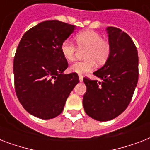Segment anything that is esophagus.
Instances as JSON below:
<instances>
[{
    "instance_id": "obj_1",
    "label": "esophagus",
    "mask_w": 150,
    "mask_h": 150,
    "mask_svg": "<svg viewBox=\"0 0 150 150\" xmlns=\"http://www.w3.org/2000/svg\"><path fill=\"white\" fill-rule=\"evenodd\" d=\"M79 79L80 82H82V80H83V77H82V75H79Z\"/></svg>"
}]
</instances>
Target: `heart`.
<instances>
[{"instance_id":"obj_1","label":"heart","mask_w":150,"mask_h":150,"mask_svg":"<svg viewBox=\"0 0 150 150\" xmlns=\"http://www.w3.org/2000/svg\"><path fill=\"white\" fill-rule=\"evenodd\" d=\"M75 42L80 49H86L85 52L86 61H76L70 66L71 72L84 75L95 68L96 62L102 64L107 61L110 53V45L102 36L92 30L83 31L75 36ZM61 54L65 60L71 61L75 58L76 47L69 40L64 41L61 46Z\"/></svg>"}]
</instances>
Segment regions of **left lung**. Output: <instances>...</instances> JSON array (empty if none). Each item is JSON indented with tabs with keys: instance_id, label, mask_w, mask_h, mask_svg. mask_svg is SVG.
Returning a JSON list of instances; mask_svg holds the SVG:
<instances>
[{
	"instance_id": "left-lung-1",
	"label": "left lung",
	"mask_w": 150,
	"mask_h": 150,
	"mask_svg": "<svg viewBox=\"0 0 150 150\" xmlns=\"http://www.w3.org/2000/svg\"><path fill=\"white\" fill-rule=\"evenodd\" d=\"M110 53L102 68L93 72L101 79L84 78L85 112L96 121L115 118L128 107L139 79V57L135 43L116 27H107Z\"/></svg>"
}]
</instances>
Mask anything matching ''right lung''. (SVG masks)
Segmentation results:
<instances>
[{"label":"right lung","mask_w":150,"mask_h":150,"mask_svg":"<svg viewBox=\"0 0 150 150\" xmlns=\"http://www.w3.org/2000/svg\"><path fill=\"white\" fill-rule=\"evenodd\" d=\"M75 29L58 20L44 21L29 29L18 46L13 64L15 92L24 109L36 117L58 116L79 82L77 73H63L68 64L61 51V43Z\"/></svg>","instance_id":"add662e5"}]
</instances>
